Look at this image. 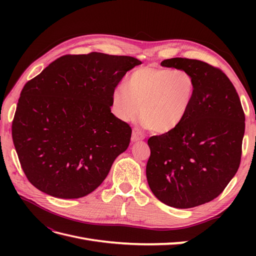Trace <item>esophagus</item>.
Wrapping results in <instances>:
<instances>
[{"instance_id": "obj_1", "label": "esophagus", "mask_w": 256, "mask_h": 256, "mask_svg": "<svg viewBox=\"0 0 256 256\" xmlns=\"http://www.w3.org/2000/svg\"><path fill=\"white\" fill-rule=\"evenodd\" d=\"M143 136L142 131L138 128H134V132H132V138L134 140H140V138Z\"/></svg>"}]
</instances>
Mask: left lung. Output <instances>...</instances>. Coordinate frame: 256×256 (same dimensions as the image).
<instances>
[{
	"label": "left lung",
	"instance_id": "8db88e82",
	"mask_svg": "<svg viewBox=\"0 0 256 256\" xmlns=\"http://www.w3.org/2000/svg\"><path fill=\"white\" fill-rule=\"evenodd\" d=\"M140 64L100 52L64 56L24 85L12 134L34 187L56 198H79L102 184L131 138L128 124L111 113L114 90Z\"/></svg>",
	"mask_w": 256,
	"mask_h": 256
}]
</instances>
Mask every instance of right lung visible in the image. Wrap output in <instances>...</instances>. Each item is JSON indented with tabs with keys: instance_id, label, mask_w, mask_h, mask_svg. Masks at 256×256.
Here are the masks:
<instances>
[{
	"instance_id": "1",
	"label": "right lung",
	"mask_w": 256,
	"mask_h": 256,
	"mask_svg": "<svg viewBox=\"0 0 256 256\" xmlns=\"http://www.w3.org/2000/svg\"><path fill=\"white\" fill-rule=\"evenodd\" d=\"M161 66L184 72L193 92L177 125L148 140L147 182L162 203L192 208L216 198L236 174L244 114L234 85L220 69L182 58Z\"/></svg>"
}]
</instances>
